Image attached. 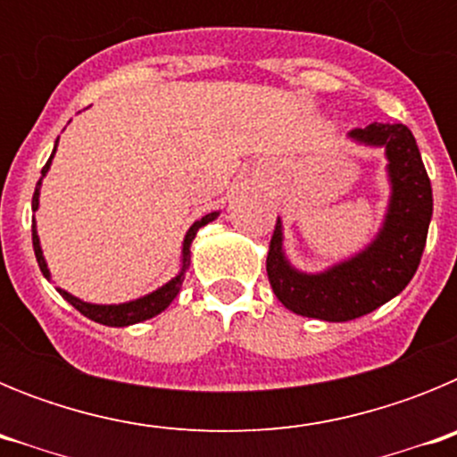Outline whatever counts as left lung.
<instances>
[{"label": "left lung", "mask_w": 457, "mask_h": 457, "mask_svg": "<svg viewBox=\"0 0 457 457\" xmlns=\"http://www.w3.org/2000/svg\"><path fill=\"white\" fill-rule=\"evenodd\" d=\"M348 139L385 153L389 201L378 233L353 256L320 272H304L290 263L278 217L268 252L277 300L297 316L325 322L354 320L401 295L417 272L433 217V187L407 125L370 123L348 132Z\"/></svg>", "instance_id": "8db88e82"}]
</instances>
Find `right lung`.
Masks as SVG:
<instances>
[{"mask_svg":"<svg viewBox=\"0 0 457 457\" xmlns=\"http://www.w3.org/2000/svg\"><path fill=\"white\" fill-rule=\"evenodd\" d=\"M56 144H59V139H56ZM56 144H54V151H52L50 160H47V164L43 167V176H40L38 185H36L34 199H31V210H34V212L38 210V205H40V187H43V179H46L47 171H50V167H52V157H54V153H56ZM217 217H220V210H215V212H208V215H204L201 220H196L192 226H189L187 233H185V237H183V247H180V270L176 272V277L169 278L167 284H162L160 288L151 290V293H146V295H141V297H137V300L120 302V304H93V302L79 300V297H75V295L68 293V290H63V288H56V290H59V295H62L63 300H66L68 304L75 306V309H78L82 316H87L88 320H93V322H100V325L128 327V325H137V322L151 320V318L160 316V313H162V311L167 309V306L171 304L176 297H179L180 288H183L185 272H187V268H189V247H192V240L196 237V231H199L201 226L210 224V221H215ZM31 237H34V253H36V261H38L40 272H43V277H46L47 281H52V272H50V268H47L46 256H43V247H40V237H38V228H36V220H34V226H31Z\"/></svg>","mask_w":457,"mask_h":457,"instance_id":"add662e5","label":"right lung"}]
</instances>
